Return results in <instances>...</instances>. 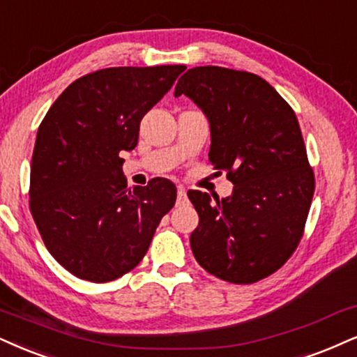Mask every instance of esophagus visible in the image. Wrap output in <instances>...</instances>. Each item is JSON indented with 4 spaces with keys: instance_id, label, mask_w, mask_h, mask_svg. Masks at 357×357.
<instances>
[{
    "instance_id": "esophagus-1",
    "label": "esophagus",
    "mask_w": 357,
    "mask_h": 357,
    "mask_svg": "<svg viewBox=\"0 0 357 357\" xmlns=\"http://www.w3.org/2000/svg\"><path fill=\"white\" fill-rule=\"evenodd\" d=\"M187 202H188V197H187L185 188L180 187V188H178V192H177V205H178V206H182V205H185Z\"/></svg>"
}]
</instances>
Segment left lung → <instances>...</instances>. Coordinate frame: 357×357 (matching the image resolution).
<instances>
[{
	"instance_id": "left-lung-1",
	"label": "left lung",
	"mask_w": 357,
	"mask_h": 357,
	"mask_svg": "<svg viewBox=\"0 0 357 357\" xmlns=\"http://www.w3.org/2000/svg\"><path fill=\"white\" fill-rule=\"evenodd\" d=\"M182 94L208 119V158L233 183L222 200L188 192L200 220L190 235L193 257L220 280L257 283L296 250L313 200L296 114L265 79L218 66L188 69L175 86V98Z\"/></svg>"
}]
</instances>
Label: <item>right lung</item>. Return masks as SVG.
<instances>
[{"mask_svg": "<svg viewBox=\"0 0 357 357\" xmlns=\"http://www.w3.org/2000/svg\"><path fill=\"white\" fill-rule=\"evenodd\" d=\"M185 66L107 68L76 79L38 129L29 208L41 238L69 273L107 283L134 270L175 204L170 180L127 187L122 151Z\"/></svg>", "mask_w": 357, "mask_h": 357, "instance_id": "right-lung-1", "label": "right lung"}]
</instances>
